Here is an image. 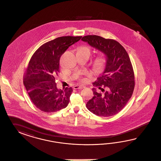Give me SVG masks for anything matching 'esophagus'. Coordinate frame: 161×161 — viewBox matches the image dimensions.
Masks as SVG:
<instances>
[{
    "mask_svg": "<svg viewBox=\"0 0 161 161\" xmlns=\"http://www.w3.org/2000/svg\"><path fill=\"white\" fill-rule=\"evenodd\" d=\"M83 88H84V86L82 85H76V86H74V89H82Z\"/></svg>",
    "mask_w": 161,
    "mask_h": 161,
    "instance_id": "1",
    "label": "esophagus"
}]
</instances>
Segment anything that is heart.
Here are the masks:
<instances>
[{
	"label": "heart",
	"mask_w": 161,
	"mask_h": 161,
	"mask_svg": "<svg viewBox=\"0 0 161 161\" xmlns=\"http://www.w3.org/2000/svg\"><path fill=\"white\" fill-rule=\"evenodd\" d=\"M78 51L86 53L87 54H89L90 55V54H91V49L88 47H83L80 48ZM105 64H106V59H105V58L103 57H99L96 60V61L95 63V66L98 69H102L104 68V67L105 65ZM84 74L86 75H88L89 73H87V72H86V73H85ZM80 80L81 81H84L85 80V79L84 78H80Z\"/></svg>",
	"instance_id": "heart-1"
}]
</instances>
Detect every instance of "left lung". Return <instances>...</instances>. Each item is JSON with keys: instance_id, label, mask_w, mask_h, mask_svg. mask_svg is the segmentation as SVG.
<instances>
[{"instance_id": "obj_1", "label": "left lung", "mask_w": 161, "mask_h": 161, "mask_svg": "<svg viewBox=\"0 0 161 161\" xmlns=\"http://www.w3.org/2000/svg\"><path fill=\"white\" fill-rule=\"evenodd\" d=\"M81 40L102 52L106 58L103 73L93 84L104 93H97L93 88L94 96L86 107L98 116H112L126 105L134 90L135 75L129 55L122 45L113 39L87 35Z\"/></svg>"}]
</instances>
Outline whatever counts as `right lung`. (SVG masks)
I'll list each match as a JSON object with an SVG mask.
<instances>
[{
	"mask_svg": "<svg viewBox=\"0 0 161 161\" xmlns=\"http://www.w3.org/2000/svg\"><path fill=\"white\" fill-rule=\"evenodd\" d=\"M81 38H57L41 46L30 59L24 84L31 101L41 111L56 112L68 106L73 88L58 89L55 78L59 73L61 56Z\"/></svg>",
	"mask_w": 161,
	"mask_h": 161,
	"instance_id": "right-lung-1",
	"label": "right lung"
}]
</instances>
